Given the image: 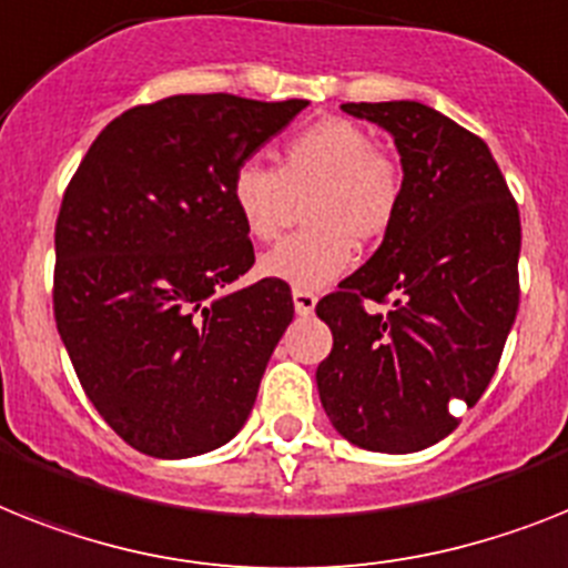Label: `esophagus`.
Wrapping results in <instances>:
<instances>
[{"instance_id": "obj_1", "label": "esophagus", "mask_w": 568, "mask_h": 568, "mask_svg": "<svg viewBox=\"0 0 568 568\" xmlns=\"http://www.w3.org/2000/svg\"><path fill=\"white\" fill-rule=\"evenodd\" d=\"M293 304L298 316H311L316 311V295L307 293V290H293Z\"/></svg>"}]
</instances>
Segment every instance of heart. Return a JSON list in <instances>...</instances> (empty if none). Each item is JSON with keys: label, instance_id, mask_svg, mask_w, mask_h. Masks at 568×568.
<instances>
[{"label": "heart", "instance_id": "obj_1", "mask_svg": "<svg viewBox=\"0 0 568 568\" xmlns=\"http://www.w3.org/2000/svg\"><path fill=\"white\" fill-rule=\"evenodd\" d=\"M304 200L302 232L261 255L257 273L293 290H322L354 264V241H379L400 209L397 168L348 119H322L290 135L278 171L257 159L234 168L229 200L252 241H273L290 200Z\"/></svg>", "mask_w": 568, "mask_h": 568}]
</instances>
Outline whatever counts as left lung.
I'll return each instance as SVG.
<instances>
[{
  "label": "left lung",
  "mask_w": 568,
  "mask_h": 568,
  "mask_svg": "<svg viewBox=\"0 0 568 568\" xmlns=\"http://www.w3.org/2000/svg\"><path fill=\"white\" fill-rule=\"evenodd\" d=\"M342 110L395 139L403 194L377 252L316 304L334 334L318 400L345 442L403 456L447 438L453 400L470 409L494 377L519 307V211L487 144L433 106Z\"/></svg>",
  "instance_id": "obj_1"
}]
</instances>
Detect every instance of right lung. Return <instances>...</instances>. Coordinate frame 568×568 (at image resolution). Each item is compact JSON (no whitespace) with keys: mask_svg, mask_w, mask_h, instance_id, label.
<instances>
[{"mask_svg":"<svg viewBox=\"0 0 568 568\" xmlns=\"http://www.w3.org/2000/svg\"><path fill=\"white\" fill-rule=\"evenodd\" d=\"M304 106L223 92L133 106L65 189L58 334L98 415L144 456H203L250 418L293 295L273 278L232 290L255 252L229 182Z\"/></svg>","mask_w":568,"mask_h":568,"instance_id":"obj_1","label":"right lung"}]
</instances>
